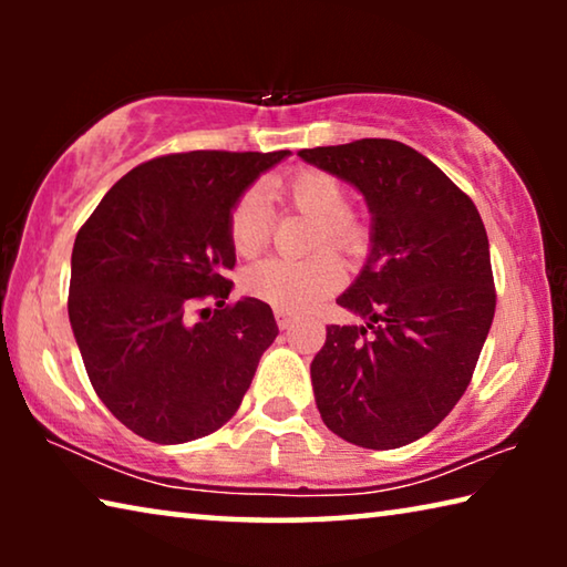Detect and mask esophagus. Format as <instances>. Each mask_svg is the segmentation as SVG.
Masks as SVG:
<instances>
[{
	"instance_id": "34e87169",
	"label": "esophagus",
	"mask_w": 567,
	"mask_h": 567,
	"mask_svg": "<svg viewBox=\"0 0 567 567\" xmlns=\"http://www.w3.org/2000/svg\"><path fill=\"white\" fill-rule=\"evenodd\" d=\"M275 320H277V328H280V330H290L292 324L297 322L295 315H290L287 310H280V307L275 310Z\"/></svg>"
}]
</instances>
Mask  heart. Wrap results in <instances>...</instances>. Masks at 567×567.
I'll list each match as a JSON object with an SVG mask.
<instances>
[{
	"label": "heart",
	"instance_id": "heart-1",
	"mask_svg": "<svg viewBox=\"0 0 567 567\" xmlns=\"http://www.w3.org/2000/svg\"><path fill=\"white\" fill-rule=\"evenodd\" d=\"M272 197L285 199L297 213L318 223L315 243L342 252H358L364 245V229L348 215V189L338 177L322 169H297L267 185ZM270 237V215L262 189H249L229 213V243L235 252L249 257L262 249ZM344 280L342 265L332 255H318L307 262H287L265 257L245 267L243 287L247 295L270 302L280 310L297 312L318 305Z\"/></svg>",
	"mask_w": 567,
	"mask_h": 567
}]
</instances>
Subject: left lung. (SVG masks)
I'll return each instance as SVG.
<instances>
[{"mask_svg": "<svg viewBox=\"0 0 567 567\" xmlns=\"http://www.w3.org/2000/svg\"><path fill=\"white\" fill-rule=\"evenodd\" d=\"M364 197L370 249L338 297L362 324H330L310 364L334 435L392 450L443 422L463 398L495 315L491 245L463 189L408 145L358 140L302 150Z\"/></svg>", "mask_w": 567, "mask_h": 567, "instance_id": "1", "label": "left lung"}]
</instances>
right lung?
<instances>
[{
    "mask_svg": "<svg viewBox=\"0 0 567 567\" xmlns=\"http://www.w3.org/2000/svg\"><path fill=\"white\" fill-rule=\"evenodd\" d=\"M290 152H185L114 185L76 233L70 324L94 392L132 433L159 445L205 437L243 402L277 338L270 305H227L229 213ZM213 299L199 321L197 301Z\"/></svg>",
    "mask_w": 567,
    "mask_h": 567,
    "instance_id": "1",
    "label": "right lung"
}]
</instances>
